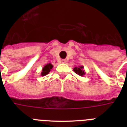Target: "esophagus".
I'll use <instances>...</instances> for the list:
<instances>
[{"label":"esophagus","instance_id":"34e87169","mask_svg":"<svg viewBox=\"0 0 127 127\" xmlns=\"http://www.w3.org/2000/svg\"><path fill=\"white\" fill-rule=\"evenodd\" d=\"M61 63H66V60H65V59H62Z\"/></svg>","mask_w":127,"mask_h":127}]
</instances>
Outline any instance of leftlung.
I'll return each mask as SVG.
<instances>
[{
	"mask_svg": "<svg viewBox=\"0 0 127 127\" xmlns=\"http://www.w3.org/2000/svg\"><path fill=\"white\" fill-rule=\"evenodd\" d=\"M73 70L76 74H77L78 75L80 76H84L86 74V72H85L83 66H76L74 68Z\"/></svg>",
	"mask_w": 127,
	"mask_h": 127,
	"instance_id": "1",
	"label": "left lung"
}]
</instances>
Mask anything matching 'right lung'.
<instances>
[{
	"label": "right lung",
	"instance_id": "right-lung-1",
	"mask_svg": "<svg viewBox=\"0 0 127 127\" xmlns=\"http://www.w3.org/2000/svg\"><path fill=\"white\" fill-rule=\"evenodd\" d=\"M53 66L51 63H48L45 64L43 68L42 71L41 72V75L43 76H46L47 74H48L51 71V70L53 68Z\"/></svg>",
	"mask_w": 127,
	"mask_h": 127
}]
</instances>
